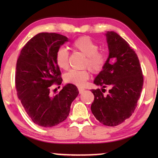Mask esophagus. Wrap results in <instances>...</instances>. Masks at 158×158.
Wrapping results in <instances>:
<instances>
[{"instance_id":"obj_1","label":"esophagus","mask_w":158,"mask_h":158,"mask_svg":"<svg viewBox=\"0 0 158 158\" xmlns=\"http://www.w3.org/2000/svg\"><path fill=\"white\" fill-rule=\"evenodd\" d=\"M84 90H85V89H84V88H81V87L78 88V91H79L80 94H81V93H83V92L84 91Z\"/></svg>"}]
</instances>
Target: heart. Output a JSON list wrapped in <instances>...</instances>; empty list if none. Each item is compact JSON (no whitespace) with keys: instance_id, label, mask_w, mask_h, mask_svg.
I'll use <instances>...</instances> for the list:
<instances>
[{"instance_id":"obj_1","label":"heart","mask_w":158,"mask_h":158,"mask_svg":"<svg viewBox=\"0 0 158 158\" xmlns=\"http://www.w3.org/2000/svg\"><path fill=\"white\" fill-rule=\"evenodd\" d=\"M73 48L86 56L84 67H88L94 73H99L104 69L107 62L106 54L98 51V44L88 36H83L73 42ZM56 64L60 68L67 70L69 67V52L66 49L59 48L55 53ZM90 73L87 69L82 70H71L64 75L66 83L82 86L89 78Z\"/></svg>"}]
</instances>
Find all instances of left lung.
Returning a JSON list of instances; mask_svg holds the SVG:
<instances>
[{"label": "left lung", "mask_w": 158, "mask_h": 158, "mask_svg": "<svg viewBox=\"0 0 158 158\" xmlns=\"http://www.w3.org/2000/svg\"><path fill=\"white\" fill-rule=\"evenodd\" d=\"M109 56L105 68L92 89L94 101L91 111L99 122L108 127L122 124L132 115L143 86V75L137 54L127 41L114 31L106 34ZM109 87L107 95L103 94Z\"/></svg>", "instance_id": "8db88e82"}]
</instances>
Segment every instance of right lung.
Wrapping results in <instances>:
<instances>
[{"label":"right lung","instance_id":"add662e5","mask_svg":"<svg viewBox=\"0 0 158 158\" xmlns=\"http://www.w3.org/2000/svg\"><path fill=\"white\" fill-rule=\"evenodd\" d=\"M68 41L60 34L40 33L24 45L17 60V96L28 116L39 126L52 127L65 120L78 95L77 87L71 83L55 96L50 94L51 86L61 85L62 81L55 53Z\"/></svg>","mask_w":158,"mask_h":158}]
</instances>
